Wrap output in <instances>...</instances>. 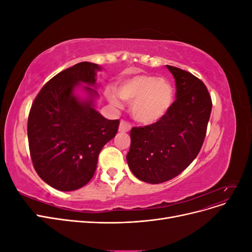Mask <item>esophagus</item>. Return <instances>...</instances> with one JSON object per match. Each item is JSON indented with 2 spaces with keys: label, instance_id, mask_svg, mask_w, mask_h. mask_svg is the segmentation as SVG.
Instances as JSON below:
<instances>
[{
  "label": "esophagus",
  "instance_id": "34e87169",
  "mask_svg": "<svg viewBox=\"0 0 252 252\" xmlns=\"http://www.w3.org/2000/svg\"><path fill=\"white\" fill-rule=\"evenodd\" d=\"M131 128V124L129 123L128 121H125V120H122L121 123H120V127H119V131L121 132H127L130 130Z\"/></svg>",
  "mask_w": 252,
  "mask_h": 252
}]
</instances>
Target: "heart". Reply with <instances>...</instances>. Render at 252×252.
Returning <instances> with one entry per match:
<instances>
[{
    "label": "heart",
    "instance_id": "obj_1",
    "mask_svg": "<svg viewBox=\"0 0 252 252\" xmlns=\"http://www.w3.org/2000/svg\"><path fill=\"white\" fill-rule=\"evenodd\" d=\"M119 94L123 100L133 102V117L143 124H152L161 120L173 101V89L170 84L147 74L135 75L122 83ZM111 103L120 105L117 96H111Z\"/></svg>",
    "mask_w": 252,
    "mask_h": 252
}]
</instances>
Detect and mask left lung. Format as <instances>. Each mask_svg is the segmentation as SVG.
I'll use <instances>...</instances> for the list:
<instances>
[{
	"instance_id": "8db88e82",
	"label": "left lung",
	"mask_w": 252,
	"mask_h": 252,
	"mask_svg": "<svg viewBox=\"0 0 252 252\" xmlns=\"http://www.w3.org/2000/svg\"><path fill=\"white\" fill-rule=\"evenodd\" d=\"M175 81V101L156 123L133 127L129 168L139 180L159 184L184 171L199 155L212 102L205 84L181 68L166 65Z\"/></svg>"
}]
</instances>
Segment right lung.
Listing matches in <instances>:
<instances>
[{"label": "right lung", "instance_id": "obj_1", "mask_svg": "<svg viewBox=\"0 0 252 252\" xmlns=\"http://www.w3.org/2000/svg\"><path fill=\"white\" fill-rule=\"evenodd\" d=\"M96 64L82 62L59 72L35 96L28 116L30 157L39 177L61 191H72L93 179L104 145L120 121L107 120L73 94L79 83L94 85ZM90 95L94 89L85 88Z\"/></svg>", "mask_w": 252, "mask_h": 252}]
</instances>
